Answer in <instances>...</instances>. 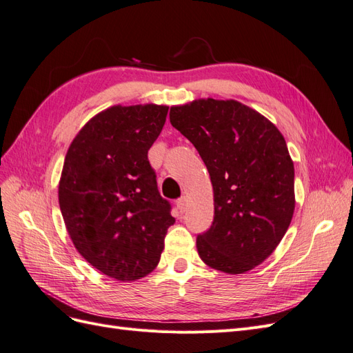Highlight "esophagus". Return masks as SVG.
Instances as JSON below:
<instances>
[{
    "mask_svg": "<svg viewBox=\"0 0 353 353\" xmlns=\"http://www.w3.org/2000/svg\"><path fill=\"white\" fill-rule=\"evenodd\" d=\"M176 209L181 213H184L187 210V199L185 197H181V199L176 200Z\"/></svg>",
    "mask_w": 353,
    "mask_h": 353,
    "instance_id": "esophagus-1",
    "label": "esophagus"
}]
</instances>
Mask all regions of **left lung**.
Instances as JSON below:
<instances>
[{
	"label": "left lung",
	"instance_id": "left-lung-1",
	"mask_svg": "<svg viewBox=\"0 0 353 353\" xmlns=\"http://www.w3.org/2000/svg\"><path fill=\"white\" fill-rule=\"evenodd\" d=\"M170 123L205 162L215 201L197 252L210 268L243 274L280 244L294 212V166L281 132L236 100L174 105Z\"/></svg>",
	"mask_w": 353,
	"mask_h": 353
}]
</instances>
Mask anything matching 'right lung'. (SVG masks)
Segmentation results:
<instances>
[{"label": "right lung", "mask_w": 353, "mask_h": 353, "mask_svg": "<svg viewBox=\"0 0 353 353\" xmlns=\"http://www.w3.org/2000/svg\"><path fill=\"white\" fill-rule=\"evenodd\" d=\"M168 109L113 105L95 114L74 137L63 165L59 203L69 236L95 270L114 280L150 274L175 222L147 157Z\"/></svg>", "instance_id": "right-lung-1"}]
</instances>
